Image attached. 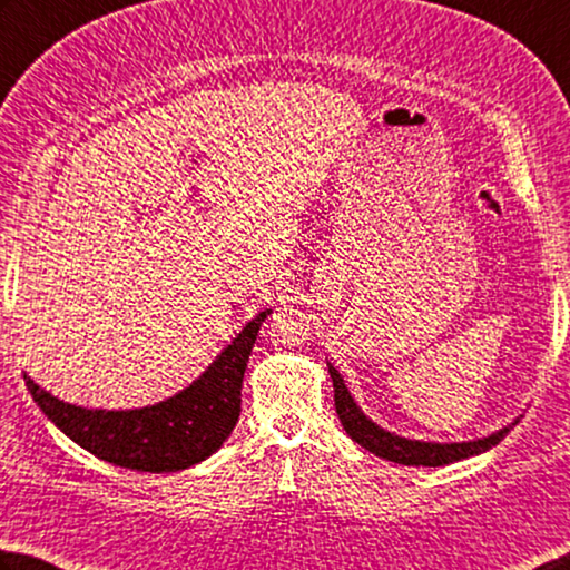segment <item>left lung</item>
<instances>
[{"label": "left lung", "instance_id": "left-lung-1", "mask_svg": "<svg viewBox=\"0 0 570 570\" xmlns=\"http://www.w3.org/2000/svg\"><path fill=\"white\" fill-rule=\"evenodd\" d=\"M331 381H334V401H336V413L341 426L346 429V433L354 439L358 446H364L366 451L376 453V456L401 463V465H446L453 461L475 456V453L489 451L495 446L505 433L511 429H501L499 433H493L489 439H479V441H465V443H423V441H411V439H401L393 436V433L379 429L374 421H368L361 409L351 399V393L341 379L338 371L334 366H328Z\"/></svg>", "mask_w": 570, "mask_h": 570}]
</instances>
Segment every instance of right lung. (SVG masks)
Wrapping results in <instances>:
<instances>
[{
    "label": "right lung",
    "mask_w": 570,
    "mask_h": 570,
    "mask_svg": "<svg viewBox=\"0 0 570 570\" xmlns=\"http://www.w3.org/2000/svg\"><path fill=\"white\" fill-rule=\"evenodd\" d=\"M266 314L272 312L252 318L189 389L157 406L91 411L55 399L29 376L27 389L57 429L101 461L149 473L189 469L209 459L239 421L246 361Z\"/></svg>",
    "instance_id": "add662e5"
}]
</instances>
